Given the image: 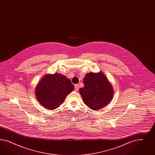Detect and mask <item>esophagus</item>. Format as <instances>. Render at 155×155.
I'll return each instance as SVG.
<instances>
[{
  "label": "esophagus",
  "instance_id": "obj_1",
  "mask_svg": "<svg viewBox=\"0 0 155 155\" xmlns=\"http://www.w3.org/2000/svg\"><path fill=\"white\" fill-rule=\"evenodd\" d=\"M74 87H75V91H78V89H79V85L78 84H75V86H74Z\"/></svg>",
  "mask_w": 155,
  "mask_h": 155
}]
</instances>
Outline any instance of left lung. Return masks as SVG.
<instances>
[{"mask_svg": "<svg viewBox=\"0 0 155 155\" xmlns=\"http://www.w3.org/2000/svg\"><path fill=\"white\" fill-rule=\"evenodd\" d=\"M84 87L80 93L84 104L90 109L97 110L110 103L114 96V90L105 75L98 73H87L84 79Z\"/></svg>", "mask_w": 155, "mask_h": 155, "instance_id": "1", "label": "left lung"}]
</instances>
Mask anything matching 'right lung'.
Wrapping results in <instances>:
<instances>
[{
    "label": "right lung",
    "mask_w": 155,
    "mask_h": 155,
    "mask_svg": "<svg viewBox=\"0 0 155 155\" xmlns=\"http://www.w3.org/2000/svg\"><path fill=\"white\" fill-rule=\"evenodd\" d=\"M74 89V84L65 75L57 73L47 74L38 83L35 94L40 104L52 110L64 103L66 96Z\"/></svg>",
    "instance_id": "right-lung-1"
}]
</instances>
